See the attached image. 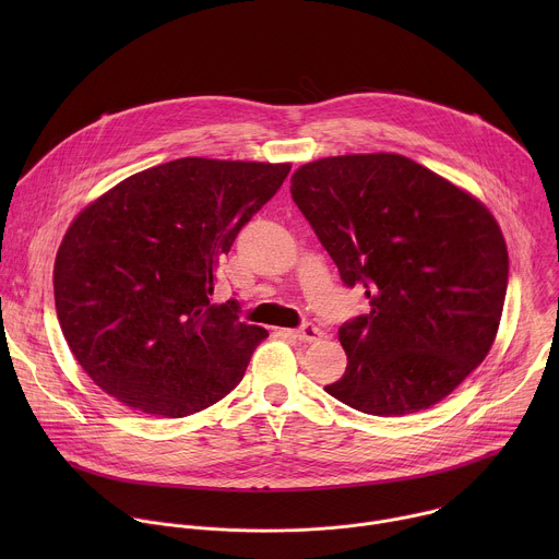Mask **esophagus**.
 Returning a JSON list of instances; mask_svg holds the SVG:
<instances>
[{"mask_svg": "<svg viewBox=\"0 0 559 559\" xmlns=\"http://www.w3.org/2000/svg\"><path fill=\"white\" fill-rule=\"evenodd\" d=\"M298 341H305V343H316V341H321L323 338V332L318 330L316 325H311V323H305V325H300L298 330H294L292 332Z\"/></svg>", "mask_w": 559, "mask_h": 559, "instance_id": "obj_1", "label": "esophagus"}]
</instances>
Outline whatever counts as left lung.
Segmentation results:
<instances>
[{
    "label": "left lung",
    "mask_w": 559,
    "mask_h": 559,
    "mask_svg": "<svg viewBox=\"0 0 559 559\" xmlns=\"http://www.w3.org/2000/svg\"><path fill=\"white\" fill-rule=\"evenodd\" d=\"M292 199L369 305L338 330L347 371L325 391L371 416L440 403L487 358L500 328L509 252L493 214L386 152L305 164Z\"/></svg>",
    "instance_id": "obj_1"
}]
</instances>
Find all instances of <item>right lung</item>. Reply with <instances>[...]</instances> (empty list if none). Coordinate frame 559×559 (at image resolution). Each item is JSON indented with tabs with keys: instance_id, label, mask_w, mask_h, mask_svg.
Returning <instances> with one entry per match:
<instances>
[{
	"instance_id": "obj_1",
	"label": "right lung",
	"mask_w": 559,
	"mask_h": 559,
	"mask_svg": "<svg viewBox=\"0 0 559 559\" xmlns=\"http://www.w3.org/2000/svg\"><path fill=\"white\" fill-rule=\"evenodd\" d=\"M289 164L186 156L136 173L68 227L55 307L70 352L119 403L183 418L246 376L259 325L212 302L218 257L276 194Z\"/></svg>"
}]
</instances>
